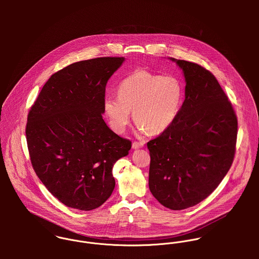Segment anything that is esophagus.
I'll use <instances>...</instances> for the list:
<instances>
[{
    "label": "esophagus",
    "mask_w": 259,
    "mask_h": 259,
    "mask_svg": "<svg viewBox=\"0 0 259 259\" xmlns=\"http://www.w3.org/2000/svg\"><path fill=\"white\" fill-rule=\"evenodd\" d=\"M143 147H144V144H143V143H139V142H134V143H133V148H134V149L143 148Z\"/></svg>",
    "instance_id": "obj_1"
}]
</instances>
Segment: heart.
Masks as SVG:
<instances>
[{
	"instance_id": "b5f03b06",
	"label": "heart",
	"mask_w": 259,
	"mask_h": 259,
	"mask_svg": "<svg viewBox=\"0 0 259 259\" xmlns=\"http://www.w3.org/2000/svg\"><path fill=\"white\" fill-rule=\"evenodd\" d=\"M185 99V84L177 75L139 70L124 77L117 87V99L107 97L104 111L111 128L123 133L131 111L141 132L156 135L176 120Z\"/></svg>"
}]
</instances>
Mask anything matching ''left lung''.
<instances>
[{
	"label": "left lung",
	"instance_id": "obj_1",
	"mask_svg": "<svg viewBox=\"0 0 259 259\" xmlns=\"http://www.w3.org/2000/svg\"><path fill=\"white\" fill-rule=\"evenodd\" d=\"M169 60L185 75V102L172 124L148 143V186L159 203L181 210L206 198L226 176L235 153L237 118L209 71Z\"/></svg>",
	"mask_w": 259,
	"mask_h": 259
}]
</instances>
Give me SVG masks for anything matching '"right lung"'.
I'll return each instance as SVG.
<instances>
[{"mask_svg":"<svg viewBox=\"0 0 259 259\" xmlns=\"http://www.w3.org/2000/svg\"><path fill=\"white\" fill-rule=\"evenodd\" d=\"M124 58L74 63L52 74L28 114L32 165L48 190L65 205L92 210L112 193V166L132 142L103 118L106 85Z\"/></svg>","mask_w":259,"mask_h":259,"instance_id":"right-lung-1","label":"right lung"}]
</instances>
